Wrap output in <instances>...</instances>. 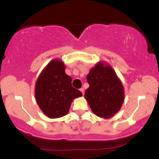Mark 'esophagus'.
Wrapping results in <instances>:
<instances>
[{"mask_svg":"<svg viewBox=\"0 0 159 159\" xmlns=\"http://www.w3.org/2000/svg\"><path fill=\"white\" fill-rule=\"evenodd\" d=\"M80 91H81V93H82V94H84V89H83V88H81V89H80Z\"/></svg>","mask_w":159,"mask_h":159,"instance_id":"obj_1","label":"esophagus"}]
</instances>
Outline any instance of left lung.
<instances>
[{"mask_svg":"<svg viewBox=\"0 0 159 159\" xmlns=\"http://www.w3.org/2000/svg\"><path fill=\"white\" fill-rule=\"evenodd\" d=\"M89 88L84 98L93 113L102 118H111L119 111L124 102V90L111 67L99 63L87 75Z\"/></svg>","mask_w":159,"mask_h":159,"instance_id":"1","label":"left lung"}]
</instances>
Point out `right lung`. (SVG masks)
<instances>
[{"instance_id":"obj_1","label":"right lung","mask_w":159,"mask_h":159,"mask_svg":"<svg viewBox=\"0 0 159 159\" xmlns=\"http://www.w3.org/2000/svg\"><path fill=\"white\" fill-rule=\"evenodd\" d=\"M63 62L53 60L40 75L35 86V98L42 111L51 118H60L69 111L75 98L82 95L71 85Z\"/></svg>"}]
</instances>
